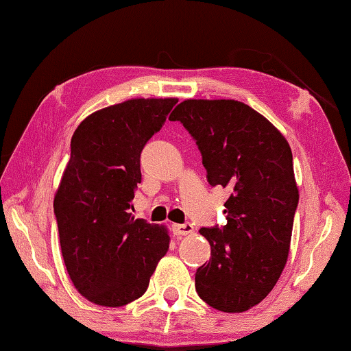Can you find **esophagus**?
I'll return each mask as SVG.
<instances>
[{"mask_svg": "<svg viewBox=\"0 0 351 351\" xmlns=\"http://www.w3.org/2000/svg\"><path fill=\"white\" fill-rule=\"evenodd\" d=\"M171 229H173V234L178 237H182V235H190L193 234V226L190 223H184V224H173L171 226Z\"/></svg>", "mask_w": 351, "mask_h": 351, "instance_id": "1", "label": "esophagus"}]
</instances>
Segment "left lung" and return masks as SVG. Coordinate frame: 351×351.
I'll use <instances>...</instances> for the list:
<instances>
[{
	"label": "left lung",
	"instance_id": "left-lung-1",
	"mask_svg": "<svg viewBox=\"0 0 351 351\" xmlns=\"http://www.w3.org/2000/svg\"><path fill=\"white\" fill-rule=\"evenodd\" d=\"M197 141L210 186L230 192L223 228H201L212 257L195 274L207 305L243 313L276 287L287 265L299 203L293 153L285 136L232 99H187L171 111Z\"/></svg>",
	"mask_w": 351,
	"mask_h": 351
}]
</instances>
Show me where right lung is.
Wrapping results in <instances>:
<instances>
[{"label": "right lung", "instance_id": "add662e5", "mask_svg": "<svg viewBox=\"0 0 351 351\" xmlns=\"http://www.w3.org/2000/svg\"><path fill=\"white\" fill-rule=\"evenodd\" d=\"M175 97L130 99L83 119L54 197L64 266L75 289L100 306L145 293L169 251L165 226L134 218L141 152L159 132Z\"/></svg>", "mask_w": 351, "mask_h": 351}]
</instances>
